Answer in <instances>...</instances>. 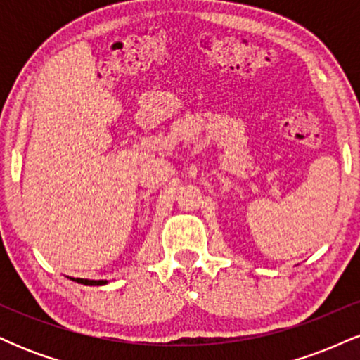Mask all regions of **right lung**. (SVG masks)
<instances>
[{
  "mask_svg": "<svg viewBox=\"0 0 360 360\" xmlns=\"http://www.w3.org/2000/svg\"><path fill=\"white\" fill-rule=\"evenodd\" d=\"M72 281H76V283L79 284H86V286H103V284H106V281H93V279H81V278L72 279Z\"/></svg>",
  "mask_w": 360,
  "mask_h": 360,
  "instance_id": "1",
  "label": "right lung"
}]
</instances>
